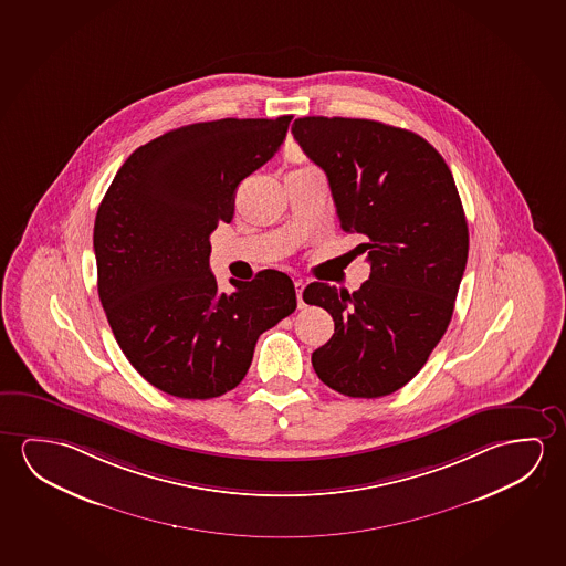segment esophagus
Returning <instances> with one entry per match:
<instances>
[{"mask_svg":"<svg viewBox=\"0 0 566 566\" xmlns=\"http://www.w3.org/2000/svg\"><path fill=\"white\" fill-rule=\"evenodd\" d=\"M294 284H296L297 305H300V307H305L304 297H302V294H304L305 282L304 280H296Z\"/></svg>","mask_w":566,"mask_h":566,"instance_id":"obj_1","label":"esophagus"}]
</instances>
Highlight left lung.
I'll return each mask as SVG.
<instances>
[{
  "instance_id": "obj_1",
  "label": "left lung",
  "mask_w": 566,
  "mask_h": 566,
  "mask_svg": "<svg viewBox=\"0 0 566 566\" xmlns=\"http://www.w3.org/2000/svg\"><path fill=\"white\" fill-rule=\"evenodd\" d=\"M292 133L327 175L340 229L363 235L355 251L370 262L353 294L305 287V304L335 322L312 365L339 394L388 396L418 375L451 322L469 256L454 178L423 137L386 123L300 117Z\"/></svg>"
}]
</instances>
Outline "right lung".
<instances>
[{"label":"right lung","mask_w":566,"mask_h":566,"mask_svg":"<svg viewBox=\"0 0 566 566\" xmlns=\"http://www.w3.org/2000/svg\"><path fill=\"white\" fill-rule=\"evenodd\" d=\"M292 115L219 119L137 148L97 208V294L123 355L147 382L184 400L233 390L264 331L296 310L279 270L219 292L209 235L235 211L237 186L286 139Z\"/></svg>","instance_id":"1"}]
</instances>
